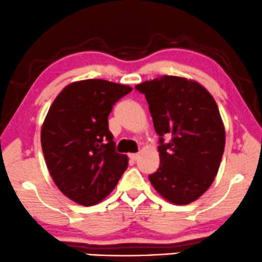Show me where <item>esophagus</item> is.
Returning a JSON list of instances; mask_svg holds the SVG:
<instances>
[{
	"label": "esophagus",
	"instance_id": "1",
	"mask_svg": "<svg viewBox=\"0 0 262 262\" xmlns=\"http://www.w3.org/2000/svg\"><path fill=\"white\" fill-rule=\"evenodd\" d=\"M128 157H130L131 161H137V159H138L137 153H131V155H128Z\"/></svg>",
	"mask_w": 262,
	"mask_h": 262
}]
</instances>
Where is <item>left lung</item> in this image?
<instances>
[{
	"instance_id": "obj_1",
	"label": "left lung",
	"mask_w": 262,
	"mask_h": 262,
	"mask_svg": "<svg viewBox=\"0 0 262 262\" xmlns=\"http://www.w3.org/2000/svg\"><path fill=\"white\" fill-rule=\"evenodd\" d=\"M135 88L146 97L159 136L161 163L150 184L171 204H191L207 191L222 161L226 131L216 101L184 77L162 76ZM165 134L172 136L169 144Z\"/></svg>"
}]
</instances>
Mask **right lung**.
Returning <instances> with one entry per match:
<instances>
[{
  "label": "right lung",
  "mask_w": 262,
  "mask_h": 262,
  "mask_svg": "<svg viewBox=\"0 0 262 262\" xmlns=\"http://www.w3.org/2000/svg\"><path fill=\"white\" fill-rule=\"evenodd\" d=\"M131 87L105 79L66 85L51 104L41 127L46 165L61 192L93 206L113 191L128 165L115 150L107 116Z\"/></svg>",
  "instance_id": "right-lung-1"
}]
</instances>
